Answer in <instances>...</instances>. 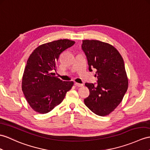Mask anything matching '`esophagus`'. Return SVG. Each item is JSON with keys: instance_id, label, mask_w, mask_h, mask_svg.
Masks as SVG:
<instances>
[{"instance_id": "1", "label": "esophagus", "mask_w": 150, "mask_h": 150, "mask_svg": "<svg viewBox=\"0 0 150 150\" xmlns=\"http://www.w3.org/2000/svg\"><path fill=\"white\" fill-rule=\"evenodd\" d=\"M75 85L77 86L78 87H81L83 86V84H81V83H75Z\"/></svg>"}]
</instances>
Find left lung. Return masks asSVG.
<instances>
[{"instance_id":"obj_1","label":"left lung","mask_w":150,"mask_h":150,"mask_svg":"<svg viewBox=\"0 0 150 150\" xmlns=\"http://www.w3.org/2000/svg\"><path fill=\"white\" fill-rule=\"evenodd\" d=\"M89 71L96 69L97 85L86 83L90 95L84 99L86 106L98 116H107L117 108L128 89V78L123 58L110 44L98 40H83Z\"/></svg>"}]
</instances>
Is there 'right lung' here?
Listing matches in <instances>:
<instances>
[{"label": "right lung", "instance_id": "add662e5", "mask_svg": "<svg viewBox=\"0 0 150 150\" xmlns=\"http://www.w3.org/2000/svg\"><path fill=\"white\" fill-rule=\"evenodd\" d=\"M69 39H60L43 44L35 48L28 58L22 77L21 88L32 109L46 114L60 104L73 81H63L53 71L60 54L74 45Z\"/></svg>", "mask_w": 150, "mask_h": 150}]
</instances>
